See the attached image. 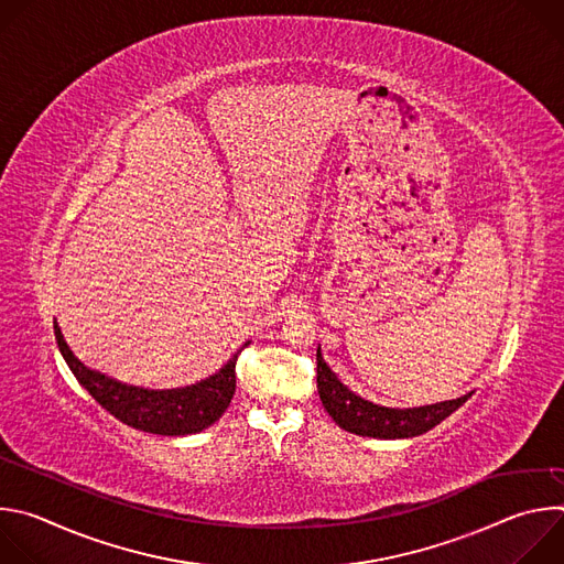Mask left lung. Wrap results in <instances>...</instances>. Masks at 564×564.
<instances>
[{
  "label": "left lung",
  "instance_id": "obj_1",
  "mask_svg": "<svg viewBox=\"0 0 564 564\" xmlns=\"http://www.w3.org/2000/svg\"><path fill=\"white\" fill-rule=\"evenodd\" d=\"M316 388H318L321 404H324V409L344 431L355 435H366V437H383V440L422 435L433 426H437L442 420H446L451 413H455L470 397L468 392L459 399L442 401V404L404 409V411L377 406L372 401L361 399L352 390H348L337 379V375L328 368L324 357H321V350H316Z\"/></svg>",
  "mask_w": 564,
  "mask_h": 564
}]
</instances>
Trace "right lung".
I'll list each match as a JSON object with an SVG mask.
<instances>
[{
	"label": "right lung",
	"instance_id": "1",
	"mask_svg": "<svg viewBox=\"0 0 564 564\" xmlns=\"http://www.w3.org/2000/svg\"><path fill=\"white\" fill-rule=\"evenodd\" d=\"M57 348L75 375L98 404L109 411L122 424L153 433V435H192L212 426L229 406L236 390V361L240 348L216 375L209 379L174 390H147L138 386L120 383L105 377L79 361L66 346L59 326L53 321Z\"/></svg>",
	"mask_w": 564,
	"mask_h": 564
}]
</instances>
